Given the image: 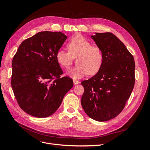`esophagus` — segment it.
Instances as JSON below:
<instances>
[{
	"instance_id": "34e87169",
	"label": "esophagus",
	"mask_w": 150,
	"mask_h": 150,
	"mask_svg": "<svg viewBox=\"0 0 150 150\" xmlns=\"http://www.w3.org/2000/svg\"><path fill=\"white\" fill-rule=\"evenodd\" d=\"M73 83H74V85H76V84H78L79 83V81L78 80H77V79H73Z\"/></svg>"
}]
</instances>
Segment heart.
<instances>
[{"label":"heart","mask_w":150,"mask_h":150,"mask_svg":"<svg viewBox=\"0 0 150 150\" xmlns=\"http://www.w3.org/2000/svg\"><path fill=\"white\" fill-rule=\"evenodd\" d=\"M69 52L59 49L56 53V59L60 66L67 68L72 62V56H78L76 66L67 70L66 74L73 79H79L88 74H94L100 69L103 62V54L101 49L91 46L88 39L81 35H76L67 44Z\"/></svg>","instance_id":"obj_1"}]
</instances>
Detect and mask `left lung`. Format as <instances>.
<instances>
[{"mask_svg": "<svg viewBox=\"0 0 150 150\" xmlns=\"http://www.w3.org/2000/svg\"><path fill=\"white\" fill-rule=\"evenodd\" d=\"M101 49L103 62L92 78L82 81L81 105L87 115L98 121L116 117L123 110L134 88V57L125 44L110 33L91 36Z\"/></svg>", "mask_w": 150, "mask_h": 150, "instance_id": "left-lung-1", "label": "left lung"}]
</instances>
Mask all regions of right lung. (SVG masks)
Listing matches in <instances>:
<instances>
[{
  "instance_id": "1",
  "label": "right lung",
  "mask_w": 150,
  "mask_h": 150,
  "mask_svg": "<svg viewBox=\"0 0 150 150\" xmlns=\"http://www.w3.org/2000/svg\"><path fill=\"white\" fill-rule=\"evenodd\" d=\"M67 38L61 32L43 31L25 39L12 60L11 86L24 111L36 117L55 112L73 86L62 70L56 53Z\"/></svg>"
}]
</instances>
